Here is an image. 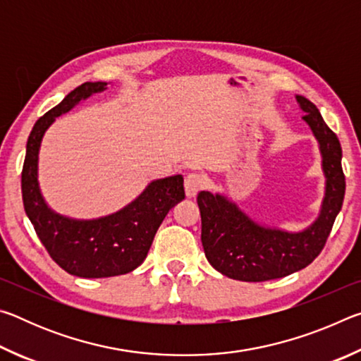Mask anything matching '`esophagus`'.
Returning a JSON list of instances; mask_svg holds the SVG:
<instances>
[{
    "label": "esophagus",
    "instance_id": "obj_1",
    "mask_svg": "<svg viewBox=\"0 0 361 361\" xmlns=\"http://www.w3.org/2000/svg\"><path fill=\"white\" fill-rule=\"evenodd\" d=\"M204 186V178L199 173H189L185 178V192L188 197H195Z\"/></svg>",
    "mask_w": 361,
    "mask_h": 361
}]
</instances>
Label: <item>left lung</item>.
I'll list each match as a JSON object with an SVG mask.
<instances>
[{"label": "left lung", "mask_w": 361, "mask_h": 361, "mask_svg": "<svg viewBox=\"0 0 361 361\" xmlns=\"http://www.w3.org/2000/svg\"><path fill=\"white\" fill-rule=\"evenodd\" d=\"M296 102L305 113L302 121L312 130L322 154L325 195L320 213L305 229L290 232L255 221L228 195L200 191L197 204L204 252L210 264L229 279L266 282L309 266L325 247L344 202L345 178L339 140L312 102L302 95H296Z\"/></svg>", "instance_id": "8db88e82"}]
</instances>
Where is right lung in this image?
<instances>
[{
	"instance_id": "add662e5",
	"label": "right lung",
	"mask_w": 361,
	"mask_h": 361,
	"mask_svg": "<svg viewBox=\"0 0 361 361\" xmlns=\"http://www.w3.org/2000/svg\"><path fill=\"white\" fill-rule=\"evenodd\" d=\"M106 82H84L36 121L27 142L22 170V197L42 245L71 276L103 279L132 272L145 261L159 226L169 210L185 199L183 176L152 180L143 192L111 215L76 219L54 212L42 197L38 159L42 137L59 116L90 95L106 90Z\"/></svg>"
}]
</instances>
